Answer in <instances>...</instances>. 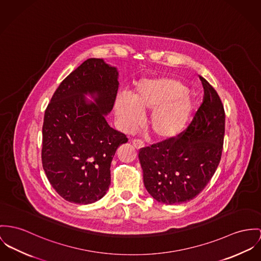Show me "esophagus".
I'll return each mask as SVG.
<instances>
[{"instance_id": "esophagus-1", "label": "esophagus", "mask_w": 261, "mask_h": 261, "mask_svg": "<svg viewBox=\"0 0 261 261\" xmlns=\"http://www.w3.org/2000/svg\"><path fill=\"white\" fill-rule=\"evenodd\" d=\"M132 144H133V146L136 148V149H142L143 147H144V143L140 140H137V139H134V140H132Z\"/></svg>"}]
</instances>
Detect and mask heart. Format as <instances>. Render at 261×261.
<instances>
[{
    "instance_id": "obj_1",
    "label": "heart",
    "mask_w": 261,
    "mask_h": 261,
    "mask_svg": "<svg viewBox=\"0 0 261 261\" xmlns=\"http://www.w3.org/2000/svg\"><path fill=\"white\" fill-rule=\"evenodd\" d=\"M188 89L172 79L143 80L135 84L132 95L120 93L114 110L121 129L131 131L150 112L148 126L160 139L177 137L187 127L194 111V103L187 95Z\"/></svg>"
}]
</instances>
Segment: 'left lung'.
I'll list each match as a JSON object with an SVG mask.
<instances>
[{"label":"left lung","mask_w":261,"mask_h":261,"mask_svg":"<svg viewBox=\"0 0 261 261\" xmlns=\"http://www.w3.org/2000/svg\"><path fill=\"white\" fill-rule=\"evenodd\" d=\"M203 100L177 137L142 148L139 160L148 193L166 204L191 201L205 188L221 158L225 114L216 89L200 76Z\"/></svg>","instance_id":"1"}]
</instances>
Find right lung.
Returning <instances> with one entry per match:
<instances>
[{
  "label": "right lung",
  "mask_w": 261,
  "mask_h": 261,
  "mask_svg": "<svg viewBox=\"0 0 261 261\" xmlns=\"http://www.w3.org/2000/svg\"><path fill=\"white\" fill-rule=\"evenodd\" d=\"M118 85L116 67L89 59L62 81L45 109L42 168L65 201L92 203L109 189L113 156L128 141L105 119L113 108ZM87 93L97 96L96 103L86 100Z\"/></svg>",
  "instance_id": "1"
}]
</instances>
